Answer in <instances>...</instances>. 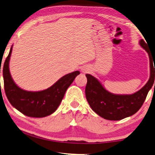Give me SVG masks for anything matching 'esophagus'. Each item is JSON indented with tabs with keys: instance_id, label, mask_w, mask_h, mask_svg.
I'll return each instance as SVG.
<instances>
[{
	"instance_id": "1",
	"label": "esophagus",
	"mask_w": 155,
	"mask_h": 155,
	"mask_svg": "<svg viewBox=\"0 0 155 155\" xmlns=\"http://www.w3.org/2000/svg\"><path fill=\"white\" fill-rule=\"evenodd\" d=\"M81 71H82L83 73H88L89 71V69L88 68H87V67H84V68H82V69H81Z\"/></svg>"
}]
</instances>
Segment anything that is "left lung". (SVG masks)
Returning a JSON list of instances; mask_svg holds the SVG:
<instances>
[{"instance_id":"left-lung-1","label":"left lung","mask_w":155,"mask_h":155,"mask_svg":"<svg viewBox=\"0 0 155 155\" xmlns=\"http://www.w3.org/2000/svg\"><path fill=\"white\" fill-rule=\"evenodd\" d=\"M141 46L148 53L150 62V77L146 84L131 95L113 94L104 89L96 78L86 74L87 83L85 88L86 97L93 111L104 119L119 120L137 113L143 104L150 89L154 82L155 56L151 55L150 51L143 40L139 42ZM155 86V82H154Z\"/></svg>"}]
</instances>
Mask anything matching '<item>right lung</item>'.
Listing matches in <instances>:
<instances>
[{
	"label": "right lung",
	"mask_w": 155,
	"mask_h": 155,
	"mask_svg": "<svg viewBox=\"0 0 155 155\" xmlns=\"http://www.w3.org/2000/svg\"><path fill=\"white\" fill-rule=\"evenodd\" d=\"M12 51V47L5 61L3 71L5 91L8 101L14 107L27 116L42 118L51 115L58 109L66 91L76 76L80 74V71H76L63 76L53 86L44 91H25L14 83L9 73V61Z\"/></svg>",
	"instance_id": "add662e5"
}]
</instances>
